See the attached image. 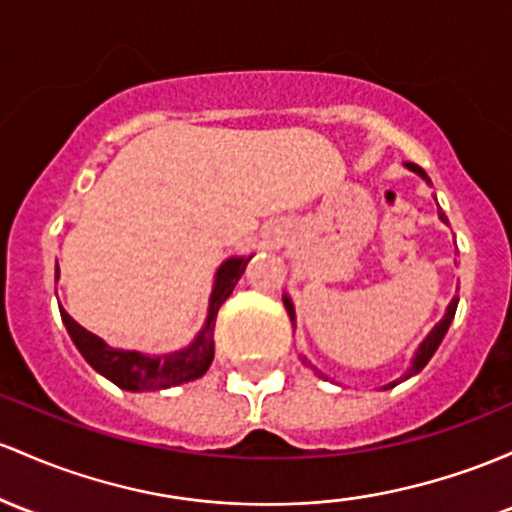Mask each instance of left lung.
I'll use <instances>...</instances> for the list:
<instances>
[{
    "mask_svg": "<svg viewBox=\"0 0 512 512\" xmlns=\"http://www.w3.org/2000/svg\"><path fill=\"white\" fill-rule=\"evenodd\" d=\"M406 167H408V170H413L415 174H420V177H423L425 182L430 184V177H428V174H425L423 167L413 165V162H408ZM437 216H440V221H442V223H449V221H447V216H445V213H442V211H437ZM457 303H459V299H457V296H454V299L449 301V306H447V313H445V318H442L440 323H437L435 328L430 330V335H428V338H425L423 342H420V347H418V352H415V357H413L411 367H408V372L403 374L401 379H396V381H391V384H386L384 389H393V386H396V384H401V381L411 379V376L418 374L420 369H423L425 364L430 362V357L435 355V350H437V347H440L442 338H445V335H447V330H449V323H452L454 313H457ZM284 306H286V313H289L291 323H294V320H296V313H294V303H291L289 296H284Z\"/></svg>",
    "mask_w": 512,
    "mask_h": 512,
    "instance_id": "1",
    "label": "left lung"
}]
</instances>
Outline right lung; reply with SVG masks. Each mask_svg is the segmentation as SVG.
Wrapping results in <instances>:
<instances>
[{
	"mask_svg": "<svg viewBox=\"0 0 512 512\" xmlns=\"http://www.w3.org/2000/svg\"><path fill=\"white\" fill-rule=\"evenodd\" d=\"M252 257V255H250ZM250 257H230L223 262L216 272V282L209 299V316H206L204 328L199 330L192 345L184 350L170 352V355H143L136 350H119V347H109L104 340L97 338L94 333L84 330L77 320L70 318L65 308H60V316L70 333L72 342L82 357L92 364L101 376L114 381L119 389L126 391H157L170 389V386L184 384V381H194L206 374V369L213 362V328H216L218 308L223 301L233 294L235 284L243 277Z\"/></svg>",
	"mask_w": 512,
	"mask_h": 512,
	"instance_id": "add662e5",
	"label": "right lung"
}]
</instances>
